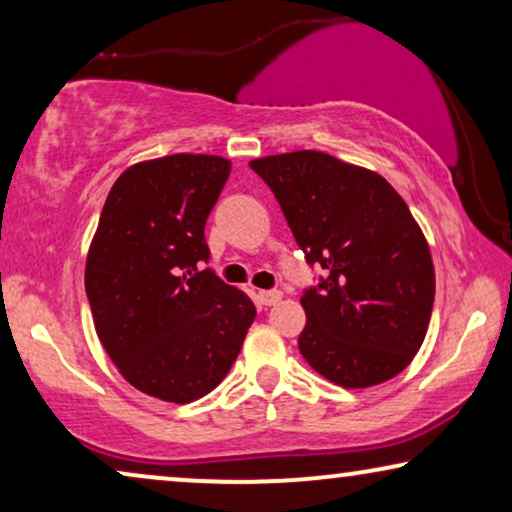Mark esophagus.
I'll list each match as a JSON object with an SVG mask.
<instances>
[{"mask_svg":"<svg viewBox=\"0 0 512 512\" xmlns=\"http://www.w3.org/2000/svg\"><path fill=\"white\" fill-rule=\"evenodd\" d=\"M258 303L270 307V305H277L279 300H282V291H258Z\"/></svg>","mask_w":512,"mask_h":512,"instance_id":"esophagus-1","label":"esophagus"}]
</instances>
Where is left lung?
<instances>
[{"mask_svg":"<svg viewBox=\"0 0 512 512\" xmlns=\"http://www.w3.org/2000/svg\"><path fill=\"white\" fill-rule=\"evenodd\" d=\"M282 207L307 263L326 277L300 305L305 361L345 389L408 368L429 328L436 272L422 228L391 184L321 151L251 160Z\"/></svg>","mask_w":512,"mask_h":512,"instance_id":"obj_1","label":"left lung"}]
</instances>
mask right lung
<instances>
[{
  "instance_id": "right-lung-1",
  "label": "right lung",
  "mask_w": 512,
  "mask_h": 512,
  "mask_svg": "<svg viewBox=\"0 0 512 512\" xmlns=\"http://www.w3.org/2000/svg\"><path fill=\"white\" fill-rule=\"evenodd\" d=\"M230 174L221 156L144 160L111 186L86 261L95 331L132 387L167 403L209 394L240 354L256 307L198 265Z\"/></svg>"
}]
</instances>
